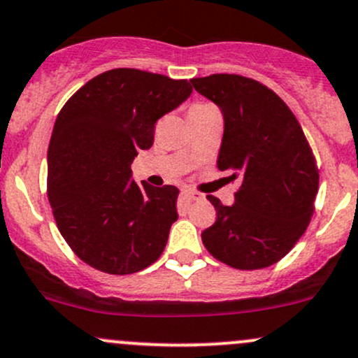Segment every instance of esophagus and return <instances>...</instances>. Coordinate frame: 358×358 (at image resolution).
<instances>
[{
	"instance_id": "1",
	"label": "esophagus",
	"mask_w": 358,
	"mask_h": 358,
	"mask_svg": "<svg viewBox=\"0 0 358 358\" xmlns=\"http://www.w3.org/2000/svg\"><path fill=\"white\" fill-rule=\"evenodd\" d=\"M183 197H187L188 200H202V194H199V192H194L190 190V188H185V190H182Z\"/></svg>"
}]
</instances>
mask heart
<instances>
[{"label": "heart", "mask_w": 358, "mask_h": 358, "mask_svg": "<svg viewBox=\"0 0 358 358\" xmlns=\"http://www.w3.org/2000/svg\"><path fill=\"white\" fill-rule=\"evenodd\" d=\"M210 110H215L214 107H210V105H206V103H199V105H194L190 110V113H202V112H210Z\"/></svg>", "instance_id": "heart-1"}]
</instances>
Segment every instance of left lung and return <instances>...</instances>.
<instances>
[{"label":"left lung","instance_id":"8db88e82","mask_svg":"<svg viewBox=\"0 0 358 358\" xmlns=\"http://www.w3.org/2000/svg\"><path fill=\"white\" fill-rule=\"evenodd\" d=\"M200 95L221 108L217 168L239 182L233 206L209 195L217 219L202 233L209 253L239 270L284 258L308 227L320 185L299 122L277 93L238 74L194 78Z\"/></svg>","mask_w":358,"mask_h":358}]
</instances>
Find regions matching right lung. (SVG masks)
Wrapping results in <instances>:
<instances>
[{
	"label": "right lung",
	"instance_id": "add662e5",
	"mask_svg": "<svg viewBox=\"0 0 358 358\" xmlns=\"http://www.w3.org/2000/svg\"><path fill=\"white\" fill-rule=\"evenodd\" d=\"M192 95L187 80L139 69L98 74L57 115L47 151V197L62 238L85 263L127 275L155 263L178 219V188L132 180L155 124Z\"/></svg>",
	"mask_w": 358,
	"mask_h": 358
}]
</instances>
